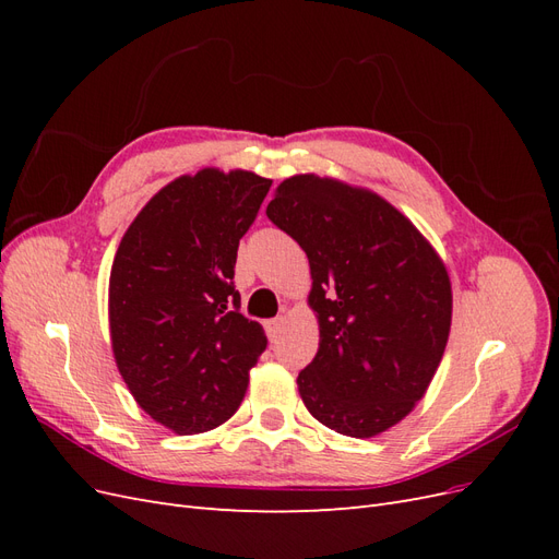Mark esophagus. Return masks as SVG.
Wrapping results in <instances>:
<instances>
[{
    "label": "esophagus",
    "instance_id": "obj_1",
    "mask_svg": "<svg viewBox=\"0 0 559 559\" xmlns=\"http://www.w3.org/2000/svg\"><path fill=\"white\" fill-rule=\"evenodd\" d=\"M282 326H284V319H282V317L267 319V321H265V333H267L270 341H277L280 333H282Z\"/></svg>",
    "mask_w": 559,
    "mask_h": 559
}]
</instances>
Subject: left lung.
<instances>
[{
    "instance_id": "obj_1",
    "label": "left lung",
    "mask_w": 559,
    "mask_h": 559,
    "mask_svg": "<svg viewBox=\"0 0 559 559\" xmlns=\"http://www.w3.org/2000/svg\"><path fill=\"white\" fill-rule=\"evenodd\" d=\"M265 214L310 261L319 349L298 376L306 408L352 438L399 425L448 345L443 261L386 200L335 179H284Z\"/></svg>"
}]
</instances>
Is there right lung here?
I'll return each mask as SVG.
<instances>
[{
  "mask_svg": "<svg viewBox=\"0 0 559 559\" xmlns=\"http://www.w3.org/2000/svg\"><path fill=\"white\" fill-rule=\"evenodd\" d=\"M270 179L200 170L151 198L109 277L116 366L140 408L181 436L224 425L267 337L240 314L235 261Z\"/></svg>",
  "mask_w": 559,
  "mask_h": 559,
  "instance_id": "right-lung-1",
  "label": "right lung"
}]
</instances>
